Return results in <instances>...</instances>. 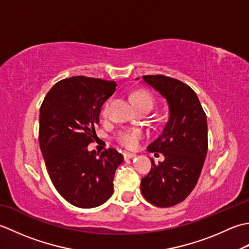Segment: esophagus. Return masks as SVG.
Instances as JSON below:
<instances>
[{"mask_svg":"<svg viewBox=\"0 0 249 249\" xmlns=\"http://www.w3.org/2000/svg\"><path fill=\"white\" fill-rule=\"evenodd\" d=\"M123 156H124V160H130V158L136 157V154H133V153H124Z\"/></svg>","mask_w":249,"mask_h":249,"instance_id":"esophagus-1","label":"esophagus"}]
</instances>
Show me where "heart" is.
<instances>
[{"label": "heart", "mask_w": 249, "mask_h": 249, "mask_svg": "<svg viewBox=\"0 0 249 249\" xmlns=\"http://www.w3.org/2000/svg\"><path fill=\"white\" fill-rule=\"evenodd\" d=\"M133 102L136 105L137 109H149L151 110L153 107V98L149 93L143 92V91H139L133 94ZM109 105H110V100H108L107 103L104 105L103 108V115L106 116L108 113L109 110ZM116 141L119 143L126 147V149H135V147L138 145L139 141L143 138V133L140 129L137 128H126V129H122L118 131V134L115 136Z\"/></svg>", "instance_id": "obj_1"}]
</instances>
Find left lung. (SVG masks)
I'll use <instances>...</instances> for the list:
<instances>
[{
	"label": "left lung",
	"mask_w": 249,
	"mask_h": 249,
	"mask_svg": "<svg viewBox=\"0 0 249 249\" xmlns=\"http://www.w3.org/2000/svg\"><path fill=\"white\" fill-rule=\"evenodd\" d=\"M144 82L167 99L169 119L160 136L147 146L165 160L141 179V193L160 208L173 206L193 192L208 152V123L197 94L186 83L163 75L142 76Z\"/></svg>",
	"instance_id": "1"
}]
</instances>
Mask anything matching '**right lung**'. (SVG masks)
<instances>
[{
  "instance_id": "right-lung-1",
  "label": "right lung",
  "mask_w": 249,
  "mask_h": 249,
  "mask_svg": "<svg viewBox=\"0 0 249 249\" xmlns=\"http://www.w3.org/2000/svg\"><path fill=\"white\" fill-rule=\"evenodd\" d=\"M116 82L76 76L56 82L47 93L39 113V146L52 184L71 204L91 209L113 194L116 168L123 155L110 147L88 151L99 123L100 108Z\"/></svg>"
}]
</instances>
